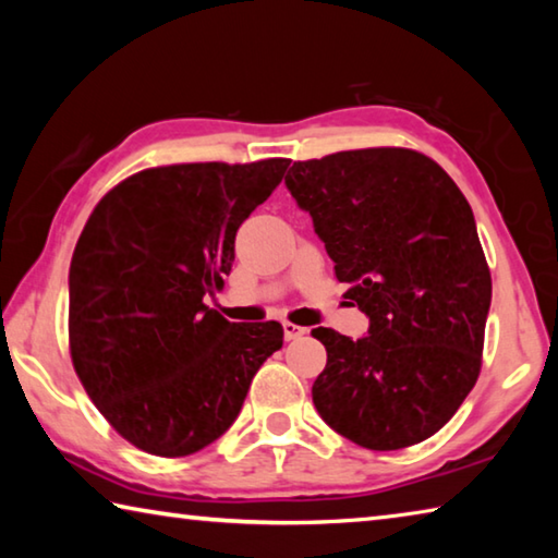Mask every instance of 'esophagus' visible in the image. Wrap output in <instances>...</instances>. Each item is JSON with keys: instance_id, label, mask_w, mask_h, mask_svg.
Masks as SVG:
<instances>
[{"instance_id": "34e87169", "label": "esophagus", "mask_w": 558, "mask_h": 558, "mask_svg": "<svg viewBox=\"0 0 558 558\" xmlns=\"http://www.w3.org/2000/svg\"><path fill=\"white\" fill-rule=\"evenodd\" d=\"M282 332H286V339L290 342V339H298L302 335H307V329L300 327V325H292V323H282Z\"/></svg>"}]
</instances>
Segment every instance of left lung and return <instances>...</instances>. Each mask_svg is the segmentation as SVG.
<instances>
[{
  "mask_svg": "<svg viewBox=\"0 0 558 558\" xmlns=\"http://www.w3.org/2000/svg\"><path fill=\"white\" fill-rule=\"evenodd\" d=\"M286 184L349 282L344 298L369 317L362 339L313 329L327 349L317 413L369 450L430 438L483 366L493 278L468 199L438 162L405 147L292 162Z\"/></svg>",
  "mask_w": 558,
  "mask_h": 558,
  "instance_id": "obj_1",
  "label": "left lung"
}]
</instances>
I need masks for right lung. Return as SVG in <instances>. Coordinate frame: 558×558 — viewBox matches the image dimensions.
I'll use <instances>...</instances> for the list:
<instances>
[{
  "mask_svg": "<svg viewBox=\"0 0 558 558\" xmlns=\"http://www.w3.org/2000/svg\"><path fill=\"white\" fill-rule=\"evenodd\" d=\"M290 159L153 167L102 196L75 243L69 347L83 389L132 446L184 458L221 438L280 323H229L204 305L223 288L235 231Z\"/></svg>",
  "mask_w": 558,
  "mask_h": 558,
  "instance_id": "add662e5",
  "label": "right lung"
}]
</instances>
